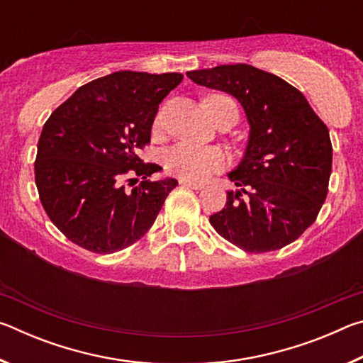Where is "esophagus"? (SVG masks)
Returning <instances> with one entry per match:
<instances>
[{
  "mask_svg": "<svg viewBox=\"0 0 363 363\" xmlns=\"http://www.w3.org/2000/svg\"><path fill=\"white\" fill-rule=\"evenodd\" d=\"M184 187H190V189H195V190H200L203 189V184L201 182H195V181H187V179H181L179 181Z\"/></svg>",
  "mask_w": 363,
  "mask_h": 363,
  "instance_id": "34e87169",
  "label": "esophagus"
}]
</instances>
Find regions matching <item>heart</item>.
Segmentation results:
<instances>
[{"instance_id":"1","label":"heart","mask_w":363,"mask_h":363,"mask_svg":"<svg viewBox=\"0 0 363 363\" xmlns=\"http://www.w3.org/2000/svg\"><path fill=\"white\" fill-rule=\"evenodd\" d=\"M205 101L230 102L225 96H210ZM163 163L171 174L187 181H203L213 173L223 169L227 163V157L216 147H203L189 143L176 144L164 152Z\"/></svg>"}]
</instances>
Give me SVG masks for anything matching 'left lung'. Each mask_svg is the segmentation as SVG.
<instances>
[{
    "label": "left lung",
    "instance_id": "8db88e82",
    "mask_svg": "<svg viewBox=\"0 0 363 363\" xmlns=\"http://www.w3.org/2000/svg\"><path fill=\"white\" fill-rule=\"evenodd\" d=\"M187 77L235 97L250 125L242 162L227 174L240 189L227 192L211 225L248 253L286 247L314 223L327 199L333 157L328 128L301 91L253 65H218Z\"/></svg>",
    "mask_w": 363,
    "mask_h": 363
}]
</instances>
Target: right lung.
Wrapping results in <instances>:
<instances>
[{"instance_id": "obj_1", "label": "right lung", "mask_w": 363, "mask_h": 363, "mask_svg": "<svg viewBox=\"0 0 363 363\" xmlns=\"http://www.w3.org/2000/svg\"><path fill=\"white\" fill-rule=\"evenodd\" d=\"M182 78L110 73L83 84L49 116L38 140L35 182L49 219L70 242L110 255L138 242L155 223L177 181H149L162 168L144 163L138 152L150 143L160 102ZM126 174L143 179L130 193L121 184Z\"/></svg>"}]
</instances>
